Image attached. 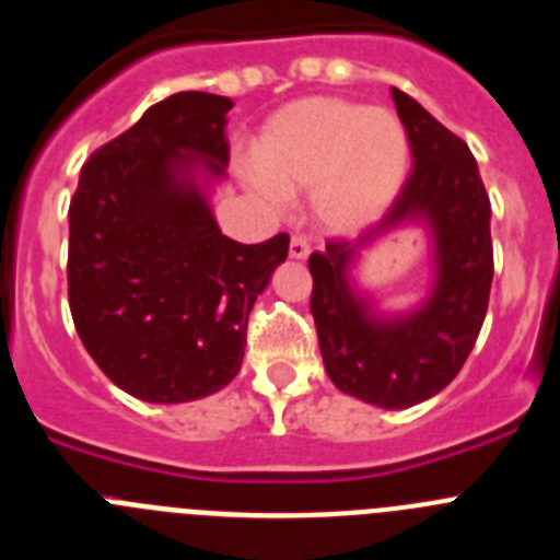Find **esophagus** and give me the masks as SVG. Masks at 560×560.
Here are the masks:
<instances>
[{
	"instance_id": "esophagus-1",
	"label": "esophagus",
	"mask_w": 560,
	"mask_h": 560,
	"mask_svg": "<svg viewBox=\"0 0 560 560\" xmlns=\"http://www.w3.org/2000/svg\"><path fill=\"white\" fill-rule=\"evenodd\" d=\"M289 255L294 260H305L311 255V244L305 235H291V244H289Z\"/></svg>"
}]
</instances>
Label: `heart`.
<instances>
[{
	"label": "heart",
	"instance_id": "obj_1",
	"mask_svg": "<svg viewBox=\"0 0 560 560\" xmlns=\"http://www.w3.org/2000/svg\"><path fill=\"white\" fill-rule=\"evenodd\" d=\"M409 140L398 117L341 97H303L277 108L252 142L246 182L266 199L308 190L330 230H359L398 196Z\"/></svg>",
	"mask_w": 560,
	"mask_h": 560
}]
</instances>
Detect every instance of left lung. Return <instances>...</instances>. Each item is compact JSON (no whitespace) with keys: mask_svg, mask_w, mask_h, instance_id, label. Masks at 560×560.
I'll list each match as a JSON object with an SVG mask.
<instances>
[{"mask_svg":"<svg viewBox=\"0 0 560 560\" xmlns=\"http://www.w3.org/2000/svg\"><path fill=\"white\" fill-rule=\"evenodd\" d=\"M412 153V171L375 235L400 221H427L438 285L404 319H375L350 291L353 246L328 241L308 257L311 314L325 370L341 393L384 409H407L448 387L474 350L493 280L491 199L477 160L457 133L393 86Z\"/></svg>","mask_w":560,"mask_h":560,"instance_id":"8db88e82","label":"left lung"}]
</instances>
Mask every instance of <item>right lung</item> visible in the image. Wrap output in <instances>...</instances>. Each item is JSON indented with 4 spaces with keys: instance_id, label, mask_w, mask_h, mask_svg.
<instances>
[{
    "instance_id": "right-lung-1",
    "label": "right lung",
    "mask_w": 560,
    "mask_h": 560,
    "mask_svg": "<svg viewBox=\"0 0 560 560\" xmlns=\"http://www.w3.org/2000/svg\"><path fill=\"white\" fill-rule=\"evenodd\" d=\"M230 97L176 92L97 148L69 201V311L83 348L120 389L185 404L241 370L257 294L289 235L237 244L192 185L230 162Z\"/></svg>"
}]
</instances>
